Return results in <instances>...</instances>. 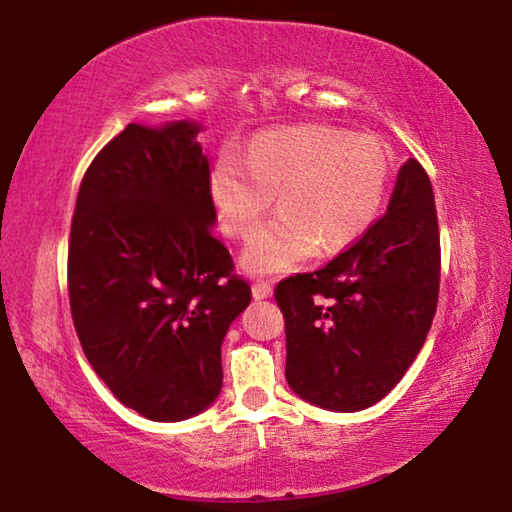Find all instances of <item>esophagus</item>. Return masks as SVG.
<instances>
[{"label": "esophagus", "mask_w": 512, "mask_h": 512, "mask_svg": "<svg viewBox=\"0 0 512 512\" xmlns=\"http://www.w3.org/2000/svg\"><path fill=\"white\" fill-rule=\"evenodd\" d=\"M271 293H273V287L268 282H255L253 284V298L255 300H266V298H271Z\"/></svg>", "instance_id": "esophagus-1"}]
</instances>
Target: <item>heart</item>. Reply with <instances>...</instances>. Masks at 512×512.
Wrapping results in <instances>:
<instances>
[{
  "label": "heart",
  "mask_w": 512,
  "mask_h": 512,
  "mask_svg": "<svg viewBox=\"0 0 512 512\" xmlns=\"http://www.w3.org/2000/svg\"><path fill=\"white\" fill-rule=\"evenodd\" d=\"M391 171V155L375 137L300 124L255 135L244 160L223 153L207 189L230 237L253 235L275 196L280 216L241 253L248 273L271 275L366 235L386 203Z\"/></svg>",
  "instance_id": "1"
}]
</instances>
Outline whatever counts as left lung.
I'll use <instances>...</instances> for the list:
<instances>
[{"label": "left lung", "mask_w": 512, "mask_h": 512, "mask_svg": "<svg viewBox=\"0 0 512 512\" xmlns=\"http://www.w3.org/2000/svg\"><path fill=\"white\" fill-rule=\"evenodd\" d=\"M438 282L433 189L422 164L409 158L386 214L357 244L320 271L277 284L291 391L339 413L384 400L427 339Z\"/></svg>", "instance_id": "8db88e82"}]
</instances>
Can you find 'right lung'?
<instances>
[{
    "mask_svg": "<svg viewBox=\"0 0 512 512\" xmlns=\"http://www.w3.org/2000/svg\"><path fill=\"white\" fill-rule=\"evenodd\" d=\"M203 124H128L85 171L69 235V305L117 400L153 422L212 406L221 345L250 287L212 228Z\"/></svg>",
    "mask_w": 512,
    "mask_h": 512,
    "instance_id": "obj_1",
    "label": "right lung"
}]
</instances>
